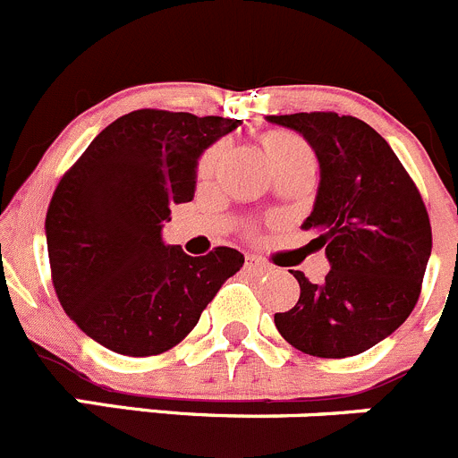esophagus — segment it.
I'll use <instances>...</instances> for the list:
<instances>
[{
  "label": "esophagus",
  "mask_w": 458,
  "mask_h": 458,
  "mask_svg": "<svg viewBox=\"0 0 458 458\" xmlns=\"http://www.w3.org/2000/svg\"><path fill=\"white\" fill-rule=\"evenodd\" d=\"M246 268L253 273H264V271H268V264L262 262L259 258H250L249 255V258H246Z\"/></svg>",
  "instance_id": "obj_1"
}]
</instances>
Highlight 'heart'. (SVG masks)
Returning a JSON list of instances; mask_svg holds the SVG:
<instances>
[{
  "label": "heart",
  "instance_id": "obj_1",
  "mask_svg": "<svg viewBox=\"0 0 458 458\" xmlns=\"http://www.w3.org/2000/svg\"><path fill=\"white\" fill-rule=\"evenodd\" d=\"M264 153H267L268 162L273 165V169H282V166L293 165L298 160H314V153H311L310 144L296 135L292 131H267L262 132L259 138ZM221 157V147H212L209 151L203 153V157L199 160V178H209L216 171Z\"/></svg>",
  "mask_w": 458,
  "mask_h": 458
}]
</instances>
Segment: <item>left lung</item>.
<instances>
[{"label":"left lung","mask_w":458,"mask_h":458,"mask_svg":"<svg viewBox=\"0 0 458 458\" xmlns=\"http://www.w3.org/2000/svg\"><path fill=\"white\" fill-rule=\"evenodd\" d=\"M302 132L320 165L314 212L316 249L330 273L311 284L293 271L301 298L276 314L284 341L311 357L366 352L403 326L416 307L431 253V224L416 182L375 128L350 114H271Z\"/></svg>","instance_id":"1"}]
</instances>
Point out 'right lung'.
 <instances>
[{
  "label": "right lung",
  "instance_id": "1",
  "mask_svg": "<svg viewBox=\"0 0 458 458\" xmlns=\"http://www.w3.org/2000/svg\"><path fill=\"white\" fill-rule=\"evenodd\" d=\"M239 119L142 108L114 119L63 174L47 209L51 282L65 314L126 357L181 344L243 255L165 246L171 208L194 196L196 162Z\"/></svg>",
  "mask_w": 458,
  "mask_h": 458
}]
</instances>
